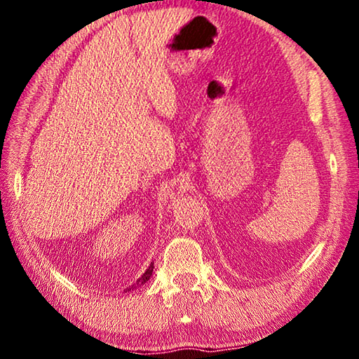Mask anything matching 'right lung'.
Instances as JSON below:
<instances>
[{"mask_svg":"<svg viewBox=\"0 0 359 359\" xmlns=\"http://www.w3.org/2000/svg\"><path fill=\"white\" fill-rule=\"evenodd\" d=\"M151 272H154V264H150V266H149V269L144 272V274H142V277H141V278H139V280H137L136 283H137V285H144V283H145V282H147V280H149V278H150V276H151ZM131 288H133V287H131ZM131 288H130V290H131Z\"/></svg>","mask_w":359,"mask_h":359,"instance_id":"add662e5","label":"right lung"}]
</instances>
